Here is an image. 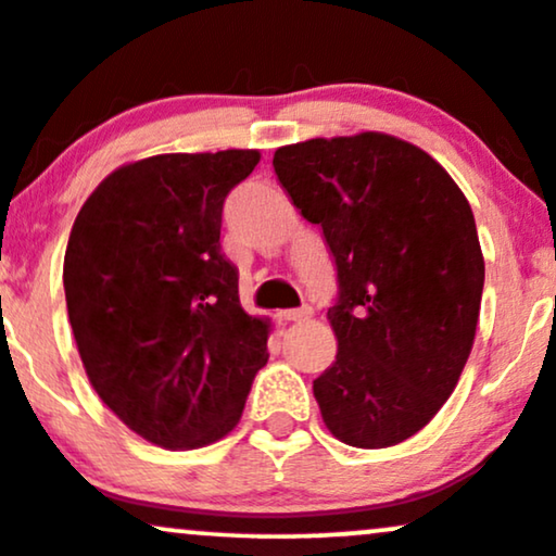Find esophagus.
Masks as SVG:
<instances>
[{"instance_id": "esophagus-1", "label": "esophagus", "mask_w": 556, "mask_h": 556, "mask_svg": "<svg viewBox=\"0 0 556 556\" xmlns=\"http://www.w3.org/2000/svg\"><path fill=\"white\" fill-rule=\"evenodd\" d=\"M278 317L283 319V323H302V319L312 317V309H309V306H299V309H283V312H278Z\"/></svg>"}]
</instances>
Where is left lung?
Listing matches in <instances>:
<instances>
[{"label": "left lung", "mask_w": 556, "mask_h": 556, "mask_svg": "<svg viewBox=\"0 0 556 556\" xmlns=\"http://www.w3.org/2000/svg\"><path fill=\"white\" fill-rule=\"evenodd\" d=\"M273 168L338 270L323 419L351 447L397 445L445 406L471 354L484 291L471 205L432 155L380 132L278 148Z\"/></svg>", "instance_id": "left-lung-1"}]
</instances>
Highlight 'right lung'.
<instances>
[{
  "mask_svg": "<svg viewBox=\"0 0 556 556\" xmlns=\"http://www.w3.org/2000/svg\"><path fill=\"white\" fill-rule=\"evenodd\" d=\"M257 150L168 153L98 185L72 226L64 296L98 397L153 445L192 450L237 427L267 323L239 302L224 202Z\"/></svg>",
  "mask_w": 556,
  "mask_h": 556,
  "instance_id": "right-lung-1",
  "label": "right lung"
}]
</instances>
